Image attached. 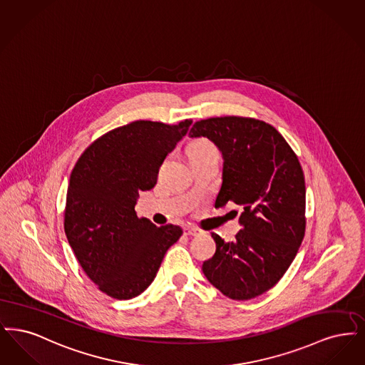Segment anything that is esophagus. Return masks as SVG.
<instances>
[{"label": "esophagus", "instance_id": "esophagus-1", "mask_svg": "<svg viewBox=\"0 0 365 365\" xmlns=\"http://www.w3.org/2000/svg\"><path fill=\"white\" fill-rule=\"evenodd\" d=\"M184 233L188 235V236H202L205 232L202 229H199V227H185Z\"/></svg>", "mask_w": 365, "mask_h": 365}]
</instances>
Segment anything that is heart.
Returning a JSON list of instances; mask_svg holds the SVG:
<instances>
[{"mask_svg":"<svg viewBox=\"0 0 365 365\" xmlns=\"http://www.w3.org/2000/svg\"><path fill=\"white\" fill-rule=\"evenodd\" d=\"M205 155H218V150L212 143L207 139H200L190 144V158L205 157Z\"/></svg>","mask_w":365,"mask_h":365,"instance_id":"heart-1","label":"heart"}]
</instances>
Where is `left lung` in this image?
<instances>
[{
    "instance_id": "left-lung-1",
    "label": "left lung",
    "mask_w": 365,
    "mask_h": 365,
    "mask_svg": "<svg viewBox=\"0 0 365 365\" xmlns=\"http://www.w3.org/2000/svg\"><path fill=\"white\" fill-rule=\"evenodd\" d=\"M190 136L208 138L221 150L215 208L229 202L241 207L244 226L236 242L211 233L217 251L202 269L226 297L251 300L278 284L300 248L307 223L302 165L275 128L252 117L200 120Z\"/></svg>"
}]
</instances>
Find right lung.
<instances>
[{
	"instance_id": "obj_1",
	"label": "right lung",
	"mask_w": 365,
	"mask_h": 365,
	"mask_svg": "<svg viewBox=\"0 0 365 365\" xmlns=\"http://www.w3.org/2000/svg\"><path fill=\"white\" fill-rule=\"evenodd\" d=\"M190 124L139 120L114 128L84 150L71 173L65 235L81 269L113 299H133L151 285L182 235L175 225L139 218L135 205L140 190L154 188L163 159Z\"/></svg>"
}]
</instances>
